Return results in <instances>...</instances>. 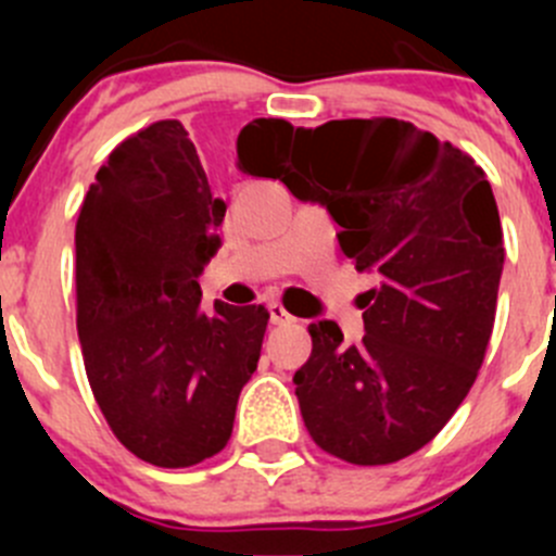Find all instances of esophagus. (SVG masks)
Segmentation results:
<instances>
[{
	"instance_id": "esophagus-1",
	"label": "esophagus",
	"mask_w": 556,
	"mask_h": 556,
	"mask_svg": "<svg viewBox=\"0 0 556 556\" xmlns=\"http://www.w3.org/2000/svg\"><path fill=\"white\" fill-rule=\"evenodd\" d=\"M268 317H271L274 325H285V323H293V314H288L282 304H277V301H271L268 304Z\"/></svg>"
}]
</instances>
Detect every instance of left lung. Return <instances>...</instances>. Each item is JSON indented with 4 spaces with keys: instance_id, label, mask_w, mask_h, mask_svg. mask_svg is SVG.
<instances>
[{
    "instance_id": "obj_1",
    "label": "left lung",
    "mask_w": 556,
    "mask_h": 556,
    "mask_svg": "<svg viewBox=\"0 0 556 556\" xmlns=\"http://www.w3.org/2000/svg\"><path fill=\"white\" fill-rule=\"evenodd\" d=\"M239 169L328 210L368 290L366 336L309 325L295 371L314 444L355 465H387L435 439L476 382L503 274L495 195L470 155L395 117L328 121L261 134Z\"/></svg>"
}]
</instances>
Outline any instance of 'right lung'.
Returning a JSON list of instances; mask_svg holds the SVG:
<instances>
[{"label": "right lung", "mask_w": 556, "mask_h": 556, "mask_svg": "<svg viewBox=\"0 0 556 556\" xmlns=\"http://www.w3.org/2000/svg\"><path fill=\"white\" fill-rule=\"evenodd\" d=\"M257 134L293 131L257 117ZM226 201L212 193L179 121L117 144L75 228L77 336L93 397L128 452L188 468L228 444L237 401L261 357V304H201Z\"/></svg>", "instance_id": "add662e5"}]
</instances>
